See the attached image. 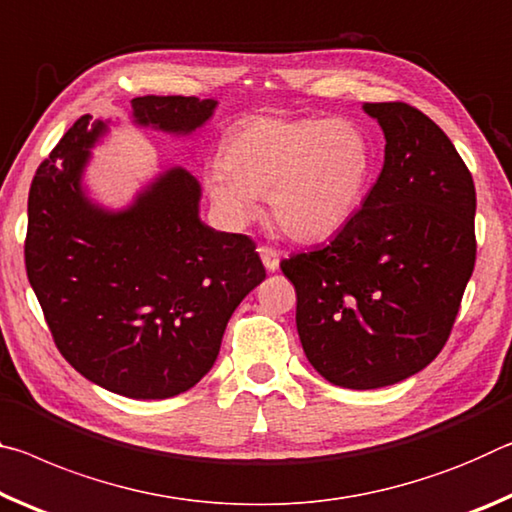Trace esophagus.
<instances>
[{"instance_id":"esophagus-1","label":"esophagus","mask_w":512,"mask_h":512,"mask_svg":"<svg viewBox=\"0 0 512 512\" xmlns=\"http://www.w3.org/2000/svg\"><path fill=\"white\" fill-rule=\"evenodd\" d=\"M258 254H261V261H263L267 272L279 270V263H281L279 251L272 249V247H258Z\"/></svg>"}]
</instances>
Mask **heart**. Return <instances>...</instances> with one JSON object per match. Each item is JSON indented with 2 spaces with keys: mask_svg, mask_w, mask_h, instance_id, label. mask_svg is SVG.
Masks as SVG:
<instances>
[{
  "mask_svg": "<svg viewBox=\"0 0 512 512\" xmlns=\"http://www.w3.org/2000/svg\"><path fill=\"white\" fill-rule=\"evenodd\" d=\"M374 174V147L347 117L254 115L222 142V161L204 174L226 222L242 226L267 197L272 220L292 240L317 242L351 222Z\"/></svg>",
  "mask_w": 512,
  "mask_h": 512,
  "instance_id": "heart-1",
  "label": "heart"
}]
</instances>
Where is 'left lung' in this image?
I'll list each match as a JSON object with an SVG mask.
<instances>
[{"instance_id":"obj_1","label":"left lung","mask_w":512,"mask_h":512,"mask_svg":"<svg viewBox=\"0 0 512 512\" xmlns=\"http://www.w3.org/2000/svg\"><path fill=\"white\" fill-rule=\"evenodd\" d=\"M363 108L385 136L379 179L331 242L281 261L308 363L351 390L440 354L476 261L474 181L445 131L404 102Z\"/></svg>"}]
</instances>
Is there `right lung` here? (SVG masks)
Returning a JSON list of instances; mask_svg holds the SVG:
<instances>
[{
    "mask_svg": "<svg viewBox=\"0 0 512 512\" xmlns=\"http://www.w3.org/2000/svg\"><path fill=\"white\" fill-rule=\"evenodd\" d=\"M215 99L136 97L133 122L188 136ZM108 122L67 129L29 190L24 263L58 351L88 381L131 399H167L197 385L220 354L233 311L265 267L242 233L199 220L201 186L172 167L133 204L106 211L83 190L90 147Z\"/></svg>",
    "mask_w": 512,
    "mask_h": 512,
    "instance_id": "1",
    "label": "right lung"
}]
</instances>
